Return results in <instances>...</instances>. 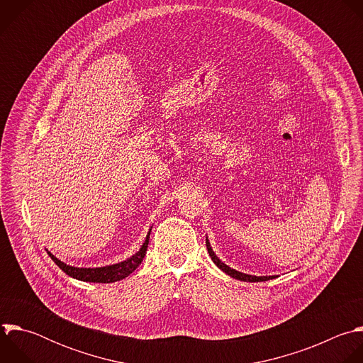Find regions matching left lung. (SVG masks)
Instances as JSON below:
<instances>
[{
    "mask_svg": "<svg viewBox=\"0 0 363 363\" xmlns=\"http://www.w3.org/2000/svg\"><path fill=\"white\" fill-rule=\"evenodd\" d=\"M206 246H207V252H208L211 260L214 262V264H216L217 267H219V269H222V270H223L226 274H229L230 277H235V279H239V280H243V281H266V280H270V279H274V277H276V276H252V274H246V273L238 272V270L229 267L228 264H225L219 257L216 256V253L213 252V249H211L210 242H208L207 238H206Z\"/></svg>",
    "mask_w": 363,
    "mask_h": 363,
    "instance_id": "left-lung-1",
    "label": "left lung"
}]
</instances>
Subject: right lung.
Returning <instances> with one entry per match:
<instances>
[{"instance_id":"obj_1","label":"right lung","mask_w":363,"mask_h":363,"mask_svg":"<svg viewBox=\"0 0 363 363\" xmlns=\"http://www.w3.org/2000/svg\"><path fill=\"white\" fill-rule=\"evenodd\" d=\"M150 232L149 230L146 240H144L143 246L140 247V250L133 255L131 257H128L124 262L116 263V264H110V266H103V267H74L65 264L64 262L58 260L52 253L47 252L48 256L52 259V262L68 276L74 277L77 280H83V281H93V283H113L117 280H121L124 277H127L130 273H133L138 264L143 262L144 256H146L147 252V246H149V239H150Z\"/></svg>"}]
</instances>
